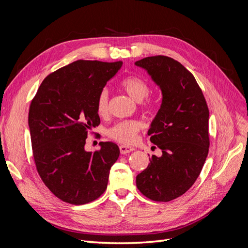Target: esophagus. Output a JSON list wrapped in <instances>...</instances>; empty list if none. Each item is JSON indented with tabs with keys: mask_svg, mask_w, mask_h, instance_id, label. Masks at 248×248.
Returning a JSON list of instances; mask_svg holds the SVG:
<instances>
[{
	"mask_svg": "<svg viewBox=\"0 0 248 248\" xmlns=\"http://www.w3.org/2000/svg\"><path fill=\"white\" fill-rule=\"evenodd\" d=\"M133 148L129 147V146H120V152L121 154H127V153H130L133 151Z\"/></svg>",
	"mask_w": 248,
	"mask_h": 248,
	"instance_id": "esophagus-1",
	"label": "esophagus"
}]
</instances>
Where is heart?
Wrapping results in <instances>:
<instances>
[{"label": "heart", "instance_id": "b5f03b06", "mask_svg": "<svg viewBox=\"0 0 248 248\" xmlns=\"http://www.w3.org/2000/svg\"><path fill=\"white\" fill-rule=\"evenodd\" d=\"M121 88L127 93L130 98L136 102L144 101L150 93V88L147 82L138 77H128L124 78L121 84ZM148 106V103H146ZM96 109L99 116H106L108 111V92L107 90H102L97 97ZM141 128V124L137 120H125L115 124L109 129L107 134L109 139L114 140L123 145L132 144L137 138V133Z\"/></svg>", "mask_w": 248, "mask_h": 248}]
</instances>
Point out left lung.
I'll return each instance as SVG.
<instances>
[{
  "mask_svg": "<svg viewBox=\"0 0 248 248\" xmlns=\"http://www.w3.org/2000/svg\"><path fill=\"white\" fill-rule=\"evenodd\" d=\"M134 64L147 71L162 95L148 131L162 155H152L137 176V187L150 200L169 202L190 188L206 161L209 109L196 78L176 60L155 56Z\"/></svg>",
  "mask_w": 248,
  "mask_h": 248,
  "instance_id": "1",
  "label": "left lung"
}]
</instances>
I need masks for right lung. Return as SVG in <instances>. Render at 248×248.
Segmentation results:
<instances>
[{
	"mask_svg": "<svg viewBox=\"0 0 248 248\" xmlns=\"http://www.w3.org/2000/svg\"><path fill=\"white\" fill-rule=\"evenodd\" d=\"M122 61L78 60L47 76L29 110V128L37 171L57 198L84 205L107 189L109 170L120 155L111 141L85 149L88 132L99 125L97 97L121 69Z\"/></svg>",
	"mask_w": 248,
	"mask_h": 248,
	"instance_id": "obj_1",
	"label": "right lung"
}]
</instances>
